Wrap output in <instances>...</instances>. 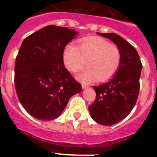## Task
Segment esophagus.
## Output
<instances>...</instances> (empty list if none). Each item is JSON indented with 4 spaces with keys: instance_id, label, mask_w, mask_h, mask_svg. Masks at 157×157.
Returning a JSON list of instances; mask_svg holds the SVG:
<instances>
[{
    "instance_id": "34e87169",
    "label": "esophagus",
    "mask_w": 157,
    "mask_h": 157,
    "mask_svg": "<svg viewBox=\"0 0 157 157\" xmlns=\"http://www.w3.org/2000/svg\"><path fill=\"white\" fill-rule=\"evenodd\" d=\"M82 89H86V88H88V86L87 85H85V84H82Z\"/></svg>"
}]
</instances>
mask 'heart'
<instances>
[{"label":"heart","instance_id":"1","mask_svg":"<svg viewBox=\"0 0 157 157\" xmlns=\"http://www.w3.org/2000/svg\"><path fill=\"white\" fill-rule=\"evenodd\" d=\"M121 54L116 45L97 36L82 38L78 46L68 44L63 52V62L69 71L76 73L86 66L78 79L84 83L105 82L115 75L120 67Z\"/></svg>","mask_w":157,"mask_h":157}]
</instances>
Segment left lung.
<instances>
[{
    "mask_svg": "<svg viewBox=\"0 0 157 157\" xmlns=\"http://www.w3.org/2000/svg\"><path fill=\"white\" fill-rule=\"evenodd\" d=\"M117 45L121 54L120 67L112 79L94 86L96 100L89 106L96 123L111 126L127 117L136 104L139 93L142 64L139 55L128 41L113 33H98Z\"/></svg>",
    "mask_w": 157,
    "mask_h": 157,
    "instance_id": "left-lung-1",
    "label": "left lung"
}]
</instances>
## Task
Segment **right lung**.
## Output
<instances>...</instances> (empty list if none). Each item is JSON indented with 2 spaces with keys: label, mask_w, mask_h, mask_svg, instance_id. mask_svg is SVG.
Returning <instances> with one entry per match:
<instances>
[{
  "label": "right lung",
  "mask_w": 157,
  "mask_h": 157,
  "mask_svg": "<svg viewBox=\"0 0 157 157\" xmlns=\"http://www.w3.org/2000/svg\"><path fill=\"white\" fill-rule=\"evenodd\" d=\"M78 32L49 25L23 40L15 65L18 98L29 114L40 120L60 116L82 86L65 68L63 52Z\"/></svg>",
  "instance_id": "right-lung-1"
}]
</instances>
